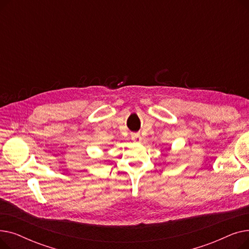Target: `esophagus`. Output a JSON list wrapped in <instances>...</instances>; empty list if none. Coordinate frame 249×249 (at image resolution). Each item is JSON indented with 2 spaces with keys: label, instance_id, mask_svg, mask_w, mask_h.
<instances>
[{
  "label": "esophagus",
  "instance_id": "1",
  "mask_svg": "<svg viewBox=\"0 0 249 249\" xmlns=\"http://www.w3.org/2000/svg\"><path fill=\"white\" fill-rule=\"evenodd\" d=\"M132 140L135 141V142H140L141 141V136L139 134H137V133H134L132 135Z\"/></svg>",
  "mask_w": 249,
  "mask_h": 249
}]
</instances>
